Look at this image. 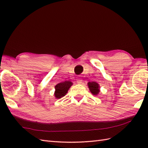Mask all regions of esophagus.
I'll use <instances>...</instances> for the list:
<instances>
[{
	"instance_id": "1",
	"label": "esophagus",
	"mask_w": 148,
	"mask_h": 148,
	"mask_svg": "<svg viewBox=\"0 0 148 148\" xmlns=\"http://www.w3.org/2000/svg\"><path fill=\"white\" fill-rule=\"evenodd\" d=\"M77 83L78 84L82 83V80H81V79H79V78H78V79H77Z\"/></svg>"
}]
</instances>
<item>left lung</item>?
Masks as SVG:
<instances>
[{
    "label": "left lung",
    "instance_id": "8db88e82",
    "mask_svg": "<svg viewBox=\"0 0 148 148\" xmlns=\"http://www.w3.org/2000/svg\"><path fill=\"white\" fill-rule=\"evenodd\" d=\"M88 88L90 90V92L92 93L93 95H97L100 92L99 90V84L95 82V81H92V82H89L88 83Z\"/></svg>",
    "mask_w": 148,
    "mask_h": 148
}]
</instances>
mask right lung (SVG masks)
<instances>
[{
	"label": "right lung",
	"mask_w": 148,
	"mask_h": 148,
	"mask_svg": "<svg viewBox=\"0 0 148 148\" xmlns=\"http://www.w3.org/2000/svg\"><path fill=\"white\" fill-rule=\"evenodd\" d=\"M72 82L69 81H66L64 82L60 83L55 86V97L57 99H60L64 97L67 93L69 89L72 86Z\"/></svg>",
	"instance_id": "1"
}]
</instances>
